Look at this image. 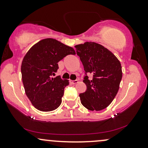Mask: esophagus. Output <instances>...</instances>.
<instances>
[{"mask_svg": "<svg viewBox=\"0 0 148 148\" xmlns=\"http://www.w3.org/2000/svg\"><path fill=\"white\" fill-rule=\"evenodd\" d=\"M70 82L72 84H76L78 82H79V81H78V80H74V81H71Z\"/></svg>", "mask_w": 148, "mask_h": 148, "instance_id": "esophagus-1", "label": "esophagus"}]
</instances>
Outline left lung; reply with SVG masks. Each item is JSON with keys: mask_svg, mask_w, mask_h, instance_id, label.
Masks as SVG:
<instances>
[{"mask_svg": "<svg viewBox=\"0 0 148 148\" xmlns=\"http://www.w3.org/2000/svg\"><path fill=\"white\" fill-rule=\"evenodd\" d=\"M84 65L87 90L79 95L81 102L90 111H101L110 105L118 93L123 72L120 61L108 49L95 42L75 46ZM93 77L89 80L87 73Z\"/></svg>", "mask_w": 148, "mask_h": 148, "instance_id": "1", "label": "left lung"}]
</instances>
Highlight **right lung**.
Masks as SVG:
<instances>
[{
    "mask_svg": "<svg viewBox=\"0 0 148 148\" xmlns=\"http://www.w3.org/2000/svg\"><path fill=\"white\" fill-rule=\"evenodd\" d=\"M69 54H75L72 47L47 38L34 45L23 58L21 70L25 95L39 111H53L62 102L69 81L52 75L58 69V62Z\"/></svg>",
    "mask_w": 148,
    "mask_h": 148,
    "instance_id": "obj_1",
    "label": "right lung"
}]
</instances>
